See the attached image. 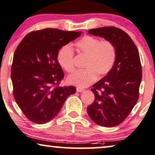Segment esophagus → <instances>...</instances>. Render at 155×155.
Returning a JSON list of instances; mask_svg holds the SVG:
<instances>
[{
  "mask_svg": "<svg viewBox=\"0 0 155 155\" xmlns=\"http://www.w3.org/2000/svg\"><path fill=\"white\" fill-rule=\"evenodd\" d=\"M76 91H77L78 92H82L84 91V89L80 88V87H77V88H76Z\"/></svg>",
  "mask_w": 155,
  "mask_h": 155,
  "instance_id": "obj_1",
  "label": "esophagus"
}]
</instances>
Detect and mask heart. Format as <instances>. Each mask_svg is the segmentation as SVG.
I'll return each instance as SVG.
<instances>
[{"label":"heart","instance_id":"1","mask_svg":"<svg viewBox=\"0 0 155 155\" xmlns=\"http://www.w3.org/2000/svg\"><path fill=\"white\" fill-rule=\"evenodd\" d=\"M76 49L79 54L87 55L84 63V69L69 76L67 81L79 87H87L99 76L110 71L116 60L115 45L110 40H101L97 37L85 35L76 41ZM74 50L70 45H65L58 50L57 61L63 70L72 73L75 70Z\"/></svg>","mask_w":155,"mask_h":155}]
</instances>
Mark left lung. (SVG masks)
<instances>
[{
	"label": "left lung",
	"mask_w": 155,
	"mask_h": 155,
	"mask_svg": "<svg viewBox=\"0 0 155 155\" xmlns=\"http://www.w3.org/2000/svg\"><path fill=\"white\" fill-rule=\"evenodd\" d=\"M88 33L110 40L117 56L110 71L93 85L94 101L87 113L95 124L104 127L116 126L130 114L139 96L142 78L139 50L131 38L115 27L89 29Z\"/></svg>",
	"instance_id": "left-lung-1"
}]
</instances>
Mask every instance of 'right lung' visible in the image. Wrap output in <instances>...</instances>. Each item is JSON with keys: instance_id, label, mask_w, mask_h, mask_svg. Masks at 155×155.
Masks as SVG:
<instances>
[{"instance_id": "add662e5", "label": "right lung", "mask_w": 155, "mask_h": 155, "mask_svg": "<svg viewBox=\"0 0 155 155\" xmlns=\"http://www.w3.org/2000/svg\"><path fill=\"white\" fill-rule=\"evenodd\" d=\"M81 34L47 28L27 34L18 45L11 78L15 100L29 120L37 124L49 122L76 92L73 86H59L64 74L57 53Z\"/></svg>"}]
</instances>
